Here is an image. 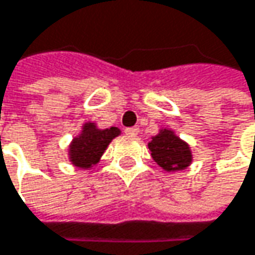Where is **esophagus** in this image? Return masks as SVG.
<instances>
[{"instance_id": "obj_1", "label": "esophagus", "mask_w": 255, "mask_h": 255, "mask_svg": "<svg viewBox=\"0 0 255 255\" xmlns=\"http://www.w3.org/2000/svg\"><path fill=\"white\" fill-rule=\"evenodd\" d=\"M124 132H126L127 135L134 137V135H137V134H138V127H128L124 129Z\"/></svg>"}]
</instances>
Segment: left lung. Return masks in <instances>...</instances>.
<instances>
[{"label": "left lung", "mask_w": 255, "mask_h": 255, "mask_svg": "<svg viewBox=\"0 0 255 255\" xmlns=\"http://www.w3.org/2000/svg\"><path fill=\"white\" fill-rule=\"evenodd\" d=\"M149 150L155 162L167 171L184 170L192 161L189 146L170 129L155 135L149 143Z\"/></svg>", "instance_id": "8db88e82"}]
</instances>
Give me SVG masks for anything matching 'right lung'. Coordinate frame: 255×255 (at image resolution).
Here are the masks:
<instances>
[{
  "mask_svg": "<svg viewBox=\"0 0 255 255\" xmlns=\"http://www.w3.org/2000/svg\"><path fill=\"white\" fill-rule=\"evenodd\" d=\"M120 134L117 127L99 129L94 124L88 123L84 126L81 135L74 138L71 144V161L81 168H90L97 164L108 144Z\"/></svg>",
  "mask_w": 255,
  "mask_h": 255,
  "instance_id": "add662e5",
  "label": "right lung"
}]
</instances>
